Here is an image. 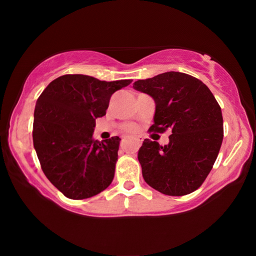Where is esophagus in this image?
Segmentation results:
<instances>
[{
  "instance_id": "1",
  "label": "esophagus",
  "mask_w": 256,
  "mask_h": 256,
  "mask_svg": "<svg viewBox=\"0 0 256 256\" xmlns=\"http://www.w3.org/2000/svg\"><path fill=\"white\" fill-rule=\"evenodd\" d=\"M133 141L136 142L138 146H141V144H142V138H133Z\"/></svg>"
}]
</instances>
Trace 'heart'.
Returning a JSON list of instances; mask_svg holds the SVG:
<instances>
[{
	"label": "heart",
	"mask_w": 256,
	"mask_h": 256,
	"mask_svg": "<svg viewBox=\"0 0 256 256\" xmlns=\"http://www.w3.org/2000/svg\"><path fill=\"white\" fill-rule=\"evenodd\" d=\"M124 128L126 130V131H133V128H134V126L133 125H131V124H128V125H125L124 126Z\"/></svg>",
	"instance_id": "b5f03b06"
}]
</instances>
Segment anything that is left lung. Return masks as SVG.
<instances>
[{
    "instance_id": "1",
    "label": "left lung",
    "mask_w": 256,
    "mask_h": 256,
    "mask_svg": "<svg viewBox=\"0 0 256 256\" xmlns=\"http://www.w3.org/2000/svg\"><path fill=\"white\" fill-rule=\"evenodd\" d=\"M156 102L150 132L172 130L170 144L146 138L138 159L146 183L160 193L182 196L202 185L218 157L224 138L222 108L201 80L164 72L133 84Z\"/></svg>"
}]
</instances>
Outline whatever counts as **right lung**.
I'll use <instances>...</instances> for the list:
<instances>
[{"label": "right lung", "instance_id": "obj_1", "mask_svg": "<svg viewBox=\"0 0 256 256\" xmlns=\"http://www.w3.org/2000/svg\"><path fill=\"white\" fill-rule=\"evenodd\" d=\"M132 80L100 81L84 74L58 76L37 99L32 140L45 176L72 200L97 196L110 185L120 138H94L96 118L112 94Z\"/></svg>", "mask_w": 256, "mask_h": 256}]
</instances>
